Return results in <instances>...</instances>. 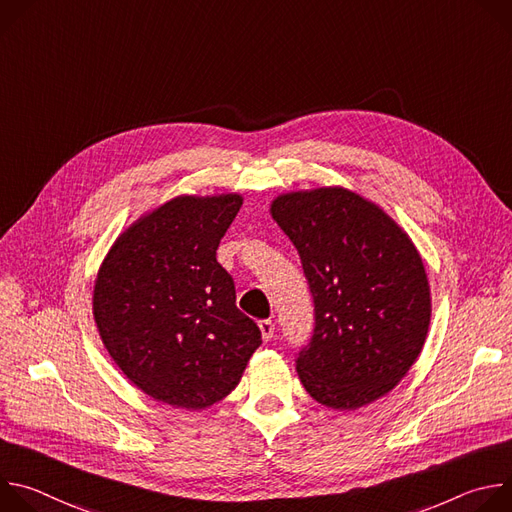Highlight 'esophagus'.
I'll list each match as a JSON object with an SVG mask.
<instances>
[{
    "label": "esophagus",
    "mask_w": 512,
    "mask_h": 512,
    "mask_svg": "<svg viewBox=\"0 0 512 512\" xmlns=\"http://www.w3.org/2000/svg\"><path fill=\"white\" fill-rule=\"evenodd\" d=\"M259 328H261V334H263L265 340H271V338H273V334H275V324H273V320H261V322H259Z\"/></svg>",
    "instance_id": "1"
}]
</instances>
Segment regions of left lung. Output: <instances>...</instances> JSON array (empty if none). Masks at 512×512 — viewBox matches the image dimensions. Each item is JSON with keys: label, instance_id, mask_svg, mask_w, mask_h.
I'll return each mask as SVG.
<instances>
[{"label": "left lung", "instance_id": "8db88e82", "mask_svg": "<svg viewBox=\"0 0 512 512\" xmlns=\"http://www.w3.org/2000/svg\"><path fill=\"white\" fill-rule=\"evenodd\" d=\"M271 214L298 249L314 302L312 338L296 354L302 385L332 409L383 397L427 336L417 249L379 206L344 188L279 196Z\"/></svg>", "mask_w": 512, "mask_h": 512}]
</instances>
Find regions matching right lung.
<instances>
[{
    "mask_svg": "<svg viewBox=\"0 0 512 512\" xmlns=\"http://www.w3.org/2000/svg\"><path fill=\"white\" fill-rule=\"evenodd\" d=\"M241 204L239 194L174 198L127 229L99 269L93 310L105 348L133 385L168 405L221 401L261 344L216 261Z\"/></svg>",
    "mask_w": 512,
    "mask_h": 512,
    "instance_id": "add662e5",
    "label": "right lung"
}]
</instances>
